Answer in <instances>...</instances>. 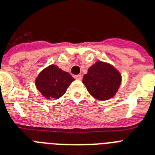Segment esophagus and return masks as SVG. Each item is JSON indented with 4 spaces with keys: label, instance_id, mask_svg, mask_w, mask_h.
Here are the masks:
<instances>
[{
    "label": "esophagus",
    "instance_id": "1",
    "mask_svg": "<svg viewBox=\"0 0 155 155\" xmlns=\"http://www.w3.org/2000/svg\"><path fill=\"white\" fill-rule=\"evenodd\" d=\"M75 79H77V80H81L82 79V77H81V75L78 74V75H75Z\"/></svg>",
    "mask_w": 155,
    "mask_h": 155
}]
</instances>
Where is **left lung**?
Here are the masks:
<instances>
[{
  "label": "left lung",
  "instance_id": "left-lung-1",
  "mask_svg": "<svg viewBox=\"0 0 155 155\" xmlns=\"http://www.w3.org/2000/svg\"><path fill=\"white\" fill-rule=\"evenodd\" d=\"M120 73L108 62L97 61L84 75L83 84L93 97L106 101L113 97L120 86Z\"/></svg>",
  "mask_w": 155,
  "mask_h": 155
}]
</instances>
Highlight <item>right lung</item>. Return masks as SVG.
<instances>
[{
	"label": "right lung",
	"mask_w": 155,
	"mask_h": 155,
	"mask_svg": "<svg viewBox=\"0 0 155 155\" xmlns=\"http://www.w3.org/2000/svg\"><path fill=\"white\" fill-rule=\"evenodd\" d=\"M74 81L69 73L58 68L56 65H50L43 69L35 79V86L47 100L58 99Z\"/></svg>",
	"instance_id": "add662e5"
}]
</instances>
